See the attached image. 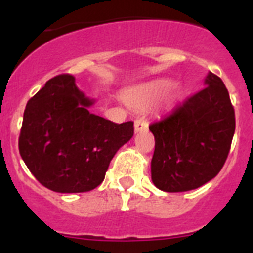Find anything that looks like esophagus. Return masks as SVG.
<instances>
[{
  "label": "esophagus",
  "mask_w": 253,
  "mask_h": 253,
  "mask_svg": "<svg viewBox=\"0 0 253 253\" xmlns=\"http://www.w3.org/2000/svg\"><path fill=\"white\" fill-rule=\"evenodd\" d=\"M148 126V123H147L146 119H143V118H139L134 122V129L135 131H140L142 129H146Z\"/></svg>",
  "instance_id": "34e87169"
}]
</instances>
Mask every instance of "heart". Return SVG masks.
<instances>
[{"mask_svg":"<svg viewBox=\"0 0 253 253\" xmlns=\"http://www.w3.org/2000/svg\"><path fill=\"white\" fill-rule=\"evenodd\" d=\"M169 86H171L169 80L160 78V80H153V81L138 84V86L129 87L123 92L122 96L123 100L130 106H140L157 99L158 96L169 90Z\"/></svg>","mask_w":253,"mask_h":253,"instance_id":"1","label":"heart"}]
</instances>
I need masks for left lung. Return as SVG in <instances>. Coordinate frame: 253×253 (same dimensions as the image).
<instances>
[{"label": "left lung", "mask_w": 253, "mask_h": 253, "mask_svg": "<svg viewBox=\"0 0 253 253\" xmlns=\"http://www.w3.org/2000/svg\"><path fill=\"white\" fill-rule=\"evenodd\" d=\"M207 86L152 123L156 146L153 184L166 193L198 189L224 166L236 129V116L223 81L208 73Z\"/></svg>", "instance_id": "left-lung-1"}]
</instances>
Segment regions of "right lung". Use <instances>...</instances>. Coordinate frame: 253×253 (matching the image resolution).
<instances>
[{
    "instance_id": "1",
    "label": "right lung",
    "mask_w": 253,
    "mask_h": 253,
    "mask_svg": "<svg viewBox=\"0 0 253 253\" xmlns=\"http://www.w3.org/2000/svg\"><path fill=\"white\" fill-rule=\"evenodd\" d=\"M68 73L50 78L28 101L19 151L34 177L55 193H84L99 186L118 149L130 140L133 122L122 124L88 111Z\"/></svg>"
}]
</instances>
